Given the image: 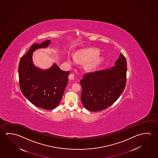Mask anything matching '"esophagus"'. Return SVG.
<instances>
[{
  "mask_svg": "<svg viewBox=\"0 0 158 158\" xmlns=\"http://www.w3.org/2000/svg\"><path fill=\"white\" fill-rule=\"evenodd\" d=\"M75 78V74L74 73H72L70 74L69 75V79L70 80H74V79Z\"/></svg>",
  "mask_w": 158,
  "mask_h": 158,
  "instance_id": "34e87169",
  "label": "esophagus"
}]
</instances>
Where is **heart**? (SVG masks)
I'll list each match as a JSON object with an SVG mask.
<instances>
[{"label": "heart", "instance_id": "obj_1", "mask_svg": "<svg viewBox=\"0 0 158 158\" xmlns=\"http://www.w3.org/2000/svg\"><path fill=\"white\" fill-rule=\"evenodd\" d=\"M100 54L99 49L94 48H89L81 49L78 51L75 55L76 58L81 62H88L87 68L89 69H94L98 66L100 63L102 58L98 57Z\"/></svg>", "mask_w": 158, "mask_h": 158}]
</instances>
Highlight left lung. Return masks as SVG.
I'll return each instance as SVG.
<instances>
[{"mask_svg":"<svg viewBox=\"0 0 158 158\" xmlns=\"http://www.w3.org/2000/svg\"><path fill=\"white\" fill-rule=\"evenodd\" d=\"M127 61L122 53L115 65L110 69L87 73L80 83L82 87L81 100L90 111H99L111 106L126 85Z\"/></svg>","mask_w":158,"mask_h":158,"instance_id":"left-lung-1","label":"left lung"}]
</instances>
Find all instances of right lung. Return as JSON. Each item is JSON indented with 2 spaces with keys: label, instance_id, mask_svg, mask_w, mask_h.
<instances>
[{
  "label": "right lung",
  "instance_id": "right-lung-1",
  "mask_svg": "<svg viewBox=\"0 0 158 158\" xmlns=\"http://www.w3.org/2000/svg\"><path fill=\"white\" fill-rule=\"evenodd\" d=\"M50 40L41 44H34L25 55L21 57L19 65V85L22 93L35 106L44 110L57 107L68 82L69 72L63 71L54 64L48 70L35 67L32 61V52L47 47Z\"/></svg>",
  "mask_w": 158,
  "mask_h": 158
}]
</instances>
